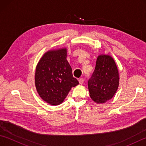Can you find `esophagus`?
I'll use <instances>...</instances> for the list:
<instances>
[{
	"mask_svg": "<svg viewBox=\"0 0 146 146\" xmlns=\"http://www.w3.org/2000/svg\"><path fill=\"white\" fill-rule=\"evenodd\" d=\"M78 81H79V83H80V84H83V83H84V79H83V78H80L79 80H78Z\"/></svg>",
	"mask_w": 146,
	"mask_h": 146,
	"instance_id": "34e87169",
	"label": "esophagus"
}]
</instances>
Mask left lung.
I'll use <instances>...</instances> for the list:
<instances>
[{
  "instance_id": "left-lung-1",
  "label": "left lung",
  "mask_w": 146,
  "mask_h": 146,
  "mask_svg": "<svg viewBox=\"0 0 146 146\" xmlns=\"http://www.w3.org/2000/svg\"><path fill=\"white\" fill-rule=\"evenodd\" d=\"M119 84V71L113 59L109 55H99L88 82L91 98L98 104L105 103L113 97Z\"/></svg>"
}]
</instances>
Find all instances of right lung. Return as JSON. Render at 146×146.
Masks as SVG:
<instances>
[{
    "mask_svg": "<svg viewBox=\"0 0 146 146\" xmlns=\"http://www.w3.org/2000/svg\"><path fill=\"white\" fill-rule=\"evenodd\" d=\"M66 56V48L48 51L40 59L36 66L37 92L43 100L50 105L61 104L71 88L79 84L73 76Z\"/></svg>",
    "mask_w": 146,
    "mask_h": 146,
    "instance_id": "obj_1",
    "label": "right lung"
}]
</instances>
